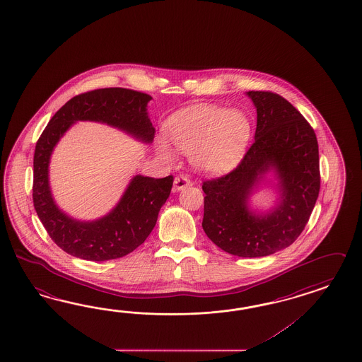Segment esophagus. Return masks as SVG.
<instances>
[{
  "instance_id": "obj_1",
  "label": "esophagus",
  "mask_w": 362,
  "mask_h": 362,
  "mask_svg": "<svg viewBox=\"0 0 362 362\" xmlns=\"http://www.w3.org/2000/svg\"><path fill=\"white\" fill-rule=\"evenodd\" d=\"M189 186H191V182L187 179L186 176H176L175 180H174V191L175 192H179Z\"/></svg>"
}]
</instances>
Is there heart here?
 Instances as JSON below:
<instances>
[{
	"label": "heart",
	"instance_id": "b5f03b06",
	"mask_svg": "<svg viewBox=\"0 0 362 362\" xmlns=\"http://www.w3.org/2000/svg\"><path fill=\"white\" fill-rule=\"evenodd\" d=\"M166 136L188 153L196 171L209 176L229 174L238 166L253 137V124L241 109L194 104L167 119ZM158 154L174 160L175 153L165 137H156Z\"/></svg>",
	"mask_w": 362,
	"mask_h": 362
}]
</instances>
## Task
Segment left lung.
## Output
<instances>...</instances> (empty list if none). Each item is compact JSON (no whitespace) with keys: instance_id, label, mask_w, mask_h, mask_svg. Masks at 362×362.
<instances>
[{"instance_id":"1","label":"left lung","mask_w":362,"mask_h":362,"mask_svg":"<svg viewBox=\"0 0 362 362\" xmlns=\"http://www.w3.org/2000/svg\"><path fill=\"white\" fill-rule=\"evenodd\" d=\"M257 110L255 144L228 175L203 183V229L229 255L266 257L290 246L303 232L320 189L319 146L313 127L286 98L250 90ZM273 187L270 210L251 206Z\"/></svg>"}]
</instances>
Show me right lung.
<instances>
[{"instance_id": "obj_1", "label": "right lung", "mask_w": 362, "mask_h": 362, "mask_svg": "<svg viewBox=\"0 0 362 362\" xmlns=\"http://www.w3.org/2000/svg\"><path fill=\"white\" fill-rule=\"evenodd\" d=\"M151 96L125 88L90 90L71 98L49 119L34 153L33 200L45 229L62 250L87 261L116 259L145 243L166 203L174 177L134 175L117 204L95 220H78L59 208L49 187V160L59 141L78 121L116 127L142 144H151L154 127L147 104Z\"/></svg>"}]
</instances>
